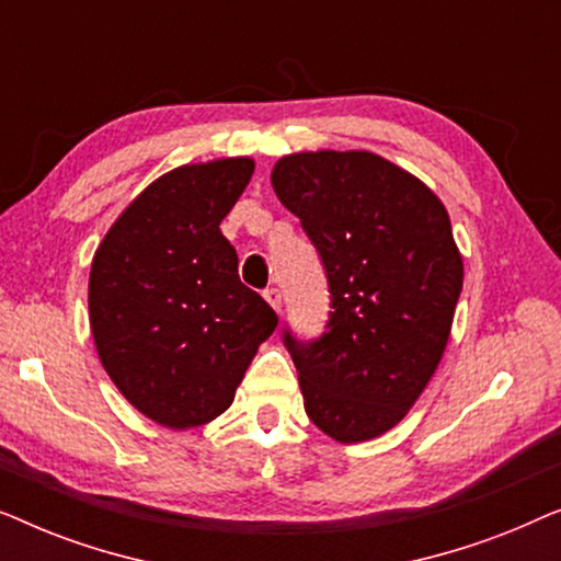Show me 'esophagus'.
Returning <instances> with one entry per match:
<instances>
[{
	"mask_svg": "<svg viewBox=\"0 0 561 561\" xmlns=\"http://www.w3.org/2000/svg\"><path fill=\"white\" fill-rule=\"evenodd\" d=\"M263 298L273 306L275 311H280V290L278 288H265L263 290Z\"/></svg>",
	"mask_w": 561,
	"mask_h": 561,
	"instance_id": "1",
	"label": "esophagus"
}]
</instances>
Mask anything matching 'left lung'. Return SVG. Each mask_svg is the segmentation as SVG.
Listing matches in <instances>:
<instances>
[{"instance_id":"left-lung-1","label":"left lung","mask_w":561,"mask_h":561,"mask_svg":"<svg viewBox=\"0 0 561 561\" xmlns=\"http://www.w3.org/2000/svg\"><path fill=\"white\" fill-rule=\"evenodd\" d=\"M271 183L332 290L321 340L283 334L304 409L334 442L375 439L401 424L447 350L465 280L449 214L424 181L370 150L290 152Z\"/></svg>"}]
</instances>
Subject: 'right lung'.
<instances>
[{
	"label": "right lung",
	"instance_id": "obj_1",
	"mask_svg": "<svg viewBox=\"0 0 561 561\" xmlns=\"http://www.w3.org/2000/svg\"><path fill=\"white\" fill-rule=\"evenodd\" d=\"M252 173V158L173 168L127 204L91 260L89 324L102 367L142 416L175 432L232 405L278 327L240 280L219 229Z\"/></svg>",
	"mask_w": 561,
	"mask_h": 561
}]
</instances>
